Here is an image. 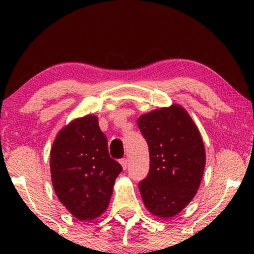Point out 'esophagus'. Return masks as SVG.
Here are the masks:
<instances>
[{
	"label": "esophagus",
	"mask_w": 254,
	"mask_h": 254,
	"mask_svg": "<svg viewBox=\"0 0 254 254\" xmlns=\"http://www.w3.org/2000/svg\"><path fill=\"white\" fill-rule=\"evenodd\" d=\"M120 164H121V166H123V169H124V170H126V169H127V165H128V161H127V158H123V159H120Z\"/></svg>",
	"instance_id": "1"
}]
</instances>
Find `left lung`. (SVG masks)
Returning <instances> with one entry per match:
<instances>
[{
  "instance_id": "obj_1",
  "label": "left lung",
  "mask_w": 254,
  "mask_h": 254,
  "mask_svg": "<svg viewBox=\"0 0 254 254\" xmlns=\"http://www.w3.org/2000/svg\"><path fill=\"white\" fill-rule=\"evenodd\" d=\"M150 156L148 177L138 184L143 203L158 218L179 214L195 196L206 165L200 130L179 104L137 119Z\"/></svg>"
}]
</instances>
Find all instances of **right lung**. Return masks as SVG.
<instances>
[{"instance_id":"right-lung-1","label":"right lung","mask_w":254,"mask_h":254,"mask_svg":"<svg viewBox=\"0 0 254 254\" xmlns=\"http://www.w3.org/2000/svg\"><path fill=\"white\" fill-rule=\"evenodd\" d=\"M58 199L78 221H93L107 209L123 168L110 157L98 117L76 118L59 130L50 154Z\"/></svg>"}]
</instances>
